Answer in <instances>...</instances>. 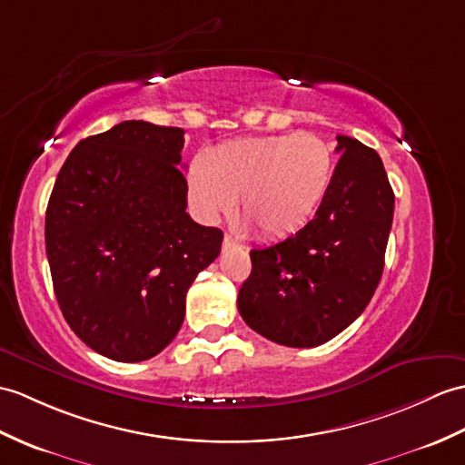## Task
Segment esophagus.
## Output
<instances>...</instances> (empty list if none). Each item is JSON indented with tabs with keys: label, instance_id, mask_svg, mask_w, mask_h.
<instances>
[{
	"label": "esophagus",
	"instance_id": "obj_1",
	"mask_svg": "<svg viewBox=\"0 0 465 465\" xmlns=\"http://www.w3.org/2000/svg\"><path fill=\"white\" fill-rule=\"evenodd\" d=\"M242 247H243V245H242L240 242H235L232 235H225V237H223V243H222V250H223V252H230V250H242Z\"/></svg>",
	"mask_w": 465,
	"mask_h": 465
}]
</instances>
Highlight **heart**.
Returning <instances> with one entry per match:
<instances>
[{"instance_id": "1", "label": "heart", "mask_w": 465, "mask_h": 465, "mask_svg": "<svg viewBox=\"0 0 465 465\" xmlns=\"http://www.w3.org/2000/svg\"><path fill=\"white\" fill-rule=\"evenodd\" d=\"M334 153L311 133L225 143L190 170V200L206 222L237 210L265 237L293 233L329 193Z\"/></svg>"}]
</instances>
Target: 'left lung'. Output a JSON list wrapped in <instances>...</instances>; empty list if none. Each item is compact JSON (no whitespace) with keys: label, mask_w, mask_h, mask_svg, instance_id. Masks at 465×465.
I'll return each mask as SVG.
<instances>
[{"label":"left lung","mask_w":465,"mask_h":465,"mask_svg":"<svg viewBox=\"0 0 465 465\" xmlns=\"http://www.w3.org/2000/svg\"><path fill=\"white\" fill-rule=\"evenodd\" d=\"M337 140L342 156L315 218L287 240L252 250V273L237 293L247 325L285 347L337 337L382 277L394 192L372 148L351 136Z\"/></svg>","instance_id":"left-lung-1"}]
</instances>
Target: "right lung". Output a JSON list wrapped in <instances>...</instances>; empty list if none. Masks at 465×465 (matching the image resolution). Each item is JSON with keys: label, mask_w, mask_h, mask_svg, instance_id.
Wrapping results in <instances>:
<instances>
[{"label": "right lung", "mask_w": 465, "mask_h": 465, "mask_svg": "<svg viewBox=\"0 0 465 465\" xmlns=\"http://www.w3.org/2000/svg\"><path fill=\"white\" fill-rule=\"evenodd\" d=\"M183 131L124 121L81 140L45 213L57 303L74 334L118 362L153 359L174 341L193 279L223 233L186 212Z\"/></svg>", "instance_id": "1"}]
</instances>
